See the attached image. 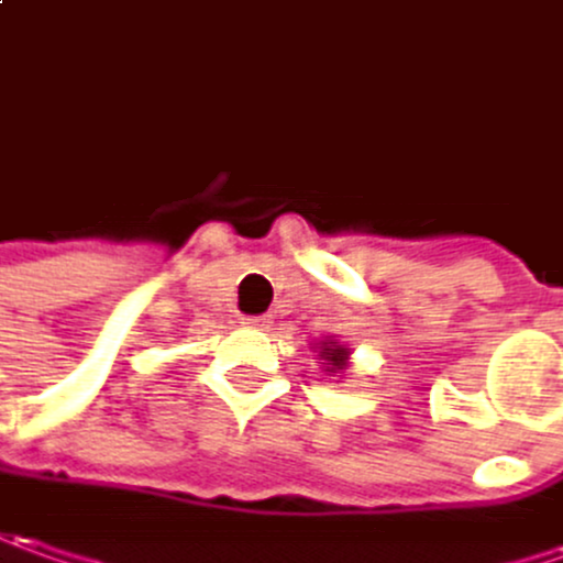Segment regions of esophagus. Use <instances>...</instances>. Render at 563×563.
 Wrapping results in <instances>:
<instances>
[{
	"label": "esophagus",
	"instance_id": "obj_1",
	"mask_svg": "<svg viewBox=\"0 0 563 563\" xmlns=\"http://www.w3.org/2000/svg\"><path fill=\"white\" fill-rule=\"evenodd\" d=\"M245 327H252V330H267L271 327V318L267 314H258V318H243Z\"/></svg>",
	"mask_w": 563,
	"mask_h": 563
}]
</instances>
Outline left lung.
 Instances as JSON below:
<instances>
[{
	"label": "left lung",
	"mask_w": 563,
	"mask_h": 563,
	"mask_svg": "<svg viewBox=\"0 0 563 563\" xmlns=\"http://www.w3.org/2000/svg\"><path fill=\"white\" fill-rule=\"evenodd\" d=\"M320 358L327 361V371H330V377H333V374H342V371L349 367V349L340 345V342L323 340L320 342Z\"/></svg>",
	"instance_id": "8db88e82"
}]
</instances>
